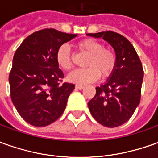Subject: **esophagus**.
<instances>
[{"instance_id": "34e87169", "label": "esophagus", "mask_w": 158, "mask_h": 158, "mask_svg": "<svg viewBox=\"0 0 158 158\" xmlns=\"http://www.w3.org/2000/svg\"><path fill=\"white\" fill-rule=\"evenodd\" d=\"M76 89H84V86L83 85H80V84H77V85H76Z\"/></svg>"}]
</instances>
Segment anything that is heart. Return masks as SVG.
I'll return each mask as SVG.
<instances>
[{"mask_svg":"<svg viewBox=\"0 0 158 158\" xmlns=\"http://www.w3.org/2000/svg\"><path fill=\"white\" fill-rule=\"evenodd\" d=\"M81 52L89 55L86 66L89 68L77 69L68 76V80L73 83L85 85L97 81L101 75L103 77L110 76L116 65L114 52L107 48H103L102 44L92 39H86L77 44ZM56 62L59 67L66 71L73 68L72 56L69 49L62 45L56 52Z\"/></svg>","mask_w":158,"mask_h":158,"instance_id":"b5f03b06","label":"heart"}]
</instances>
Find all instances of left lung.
Returning <instances> with one entry per match:
<instances>
[{"label":"left lung","mask_w":158,"mask_h":158,"mask_svg":"<svg viewBox=\"0 0 158 158\" xmlns=\"http://www.w3.org/2000/svg\"><path fill=\"white\" fill-rule=\"evenodd\" d=\"M106 41L114 48L116 65L88 106L94 118L106 127H117L129 120L139 106L143 70L135 49L124 36L107 31L88 33Z\"/></svg>","instance_id":"1"}]
</instances>
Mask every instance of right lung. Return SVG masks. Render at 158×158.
Listing matches in <instances>:
<instances>
[{
  "mask_svg": "<svg viewBox=\"0 0 158 158\" xmlns=\"http://www.w3.org/2000/svg\"><path fill=\"white\" fill-rule=\"evenodd\" d=\"M77 36L40 30L28 36L15 52L9 74L11 99L21 118L31 126L46 127L65 110L75 85L63 83L56 52Z\"/></svg>",
  "mask_w": 158,
  "mask_h": 158,
  "instance_id": "right-lung-1",
  "label": "right lung"
}]
</instances>
